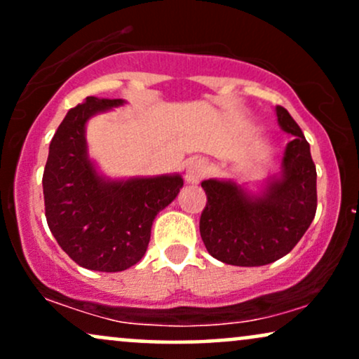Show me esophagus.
<instances>
[{"mask_svg": "<svg viewBox=\"0 0 359 359\" xmlns=\"http://www.w3.org/2000/svg\"><path fill=\"white\" fill-rule=\"evenodd\" d=\"M208 174V163L205 160H192L187 165V170H185V182L187 184H197L201 182V179Z\"/></svg>", "mask_w": 359, "mask_h": 359, "instance_id": "obj_1", "label": "esophagus"}]
</instances>
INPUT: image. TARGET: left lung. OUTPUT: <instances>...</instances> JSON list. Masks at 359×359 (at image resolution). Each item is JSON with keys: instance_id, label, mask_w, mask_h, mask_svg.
I'll return each instance as SVG.
<instances>
[{"instance_id": "8db88e82", "label": "left lung", "mask_w": 359, "mask_h": 359, "mask_svg": "<svg viewBox=\"0 0 359 359\" xmlns=\"http://www.w3.org/2000/svg\"><path fill=\"white\" fill-rule=\"evenodd\" d=\"M278 125L294 135L285 148L280 179L265 196L248 197L233 182L204 180L208 203L199 229L205 250L222 263L262 266L290 253L317 209L316 165L311 147L290 113L277 106Z\"/></svg>"}]
</instances>
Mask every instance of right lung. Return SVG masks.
Returning a JSON list of instances; mask_svg holds the SVG:
<instances>
[{"label": "right lung", "mask_w": 359, "mask_h": 359, "mask_svg": "<svg viewBox=\"0 0 359 359\" xmlns=\"http://www.w3.org/2000/svg\"><path fill=\"white\" fill-rule=\"evenodd\" d=\"M123 100L89 96L67 113L53 135L43 170L47 224L77 265L123 271L143 258L155 216L182 189L180 175L104 180L86 147V123Z\"/></svg>", "instance_id": "right-lung-1"}]
</instances>
